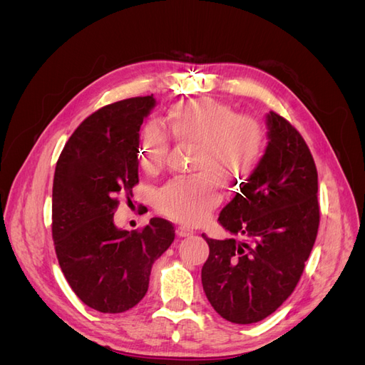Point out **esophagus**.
<instances>
[{"label":"esophagus","mask_w":365,"mask_h":365,"mask_svg":"<svg viewBox=\"0 0 365 365\" xmlns=\"http://www.w3.org/2000/svg\"><path fill=\"white\" fill-rule=\"evenodd\" d=\"M193 235V230H190L189 227H178L176 228V236L178 237H189Z\"/></svg>","instance_id":"1"}]
</instances>
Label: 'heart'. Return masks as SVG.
Returning <instances> with one entry per match:
<instances>
[{
    "label": "heart",
    "mask_w": 365,
    "mask_h": 365,
    "mask_svg": "<svg viewBox=\"0 0 365 365\" xmlns=\"http://www.w3.org/2000/svg\"><path fill=\"white\" fill-rule=\"evenodd\" d=\"M168 126L175 138L197 143L192 176H178L157 190L158 212L182 224H197L222 201L217 176L240 184L257 163L263 130L256 120L236 115L233 109L213 101H192L169 109ZM169 150V140L153 123L140 132L138 155L143 169L157 170Z\"/></svg>",
    "instance_id": "b5f03b06"
}]
</instances>
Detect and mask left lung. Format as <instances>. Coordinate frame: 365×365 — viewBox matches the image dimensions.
I'll return each mask as SVG.
<instances>
[{"label":"left lung","instance_id":"left-lung-1","mask_svg":"<svg viewBox=\"0 0 365 365\" xmlns=\"http://www.w3.org/2000/svg\"><path fill=\"white\" fill-rule=\"evenodd\" d=\"M268 146L219 213L231 236L210 247L201 279L215 311L228 322L251 324L271 315L300 280L315 244L318 175L306 141L288 120L267 114Z\"/></svg>","mask_w":365,"mask_h":365}]
</instances>
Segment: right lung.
Wrapping results in <instances>:
<instances>
[{
	"instance_id": "add662e5",
	"label": "right lung",
	"mask_w": 365,
	"mask_h": 365,
	"mask_svg": "<svg viewBox=\"0 0 365 365\" xmlns=\"http://www.w3.org/2000/svg\"><path fill=\"white\" fill-rule=\"evenodd\" d=\"M157 102L134 97L85 118L65 145L53 181V240L65 279L96 311L120 314L149 288L152 264L175 239L169 220L141 231L114 224L118 196L138 182L140 126Z\"/></svg>"
}]
</instances>
